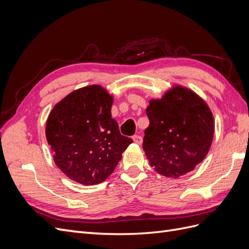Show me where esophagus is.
<instances>
[{"label":"esophagus","instance_id":"1","mask_svg":"<svg viewBox=\"0 0 249 249\" xmlns=\"http://www.w3.org/2000/svg\"><path fill=\"white\" fill-rule=\"evenodd\" d=\"M133 140H134L135 143H137V144H141L142 141H143L142 137L139 136V135H134V136H133Z\"/></svg>","mask_w":249,"mask_h":249}]
</instances>
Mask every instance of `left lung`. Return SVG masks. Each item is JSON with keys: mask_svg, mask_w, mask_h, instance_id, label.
I'll list each match as a JSON object with an SVG mask.
<instances>
[{"mask_svg": "<svg viewBox=\"0 0 249 249\" xmlns=\"http://www.w3.org/2000/svg\"><path fill=\"white\" fill-rule=\"evenodd\" d=\"M149 125L143 150L150 166L167 178L192 171L205 159L214 136L208 105L191 90L176 86L146 108Z\"/></svg>", "mask_w": 249, "mask_h": 249, "instance_id": "8db88e82", "label": "left lung"}]
</instances>
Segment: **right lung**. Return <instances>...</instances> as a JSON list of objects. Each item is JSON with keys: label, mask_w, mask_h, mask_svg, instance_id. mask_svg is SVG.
<instances>
[{"label": "right lung", "mask_w": 249, "mask_h": 249, "mask_svg": "<svg viewBox=\"0 0 249 249\" xmlns=\"http://www.w3.org/2000/svg\"><path fill=\"white\" fill-rule=\"evenodd\" d=\"M113 97L100 85L74 90L48 117L46 135L59 169L83 185L104 182L133 140L112 118Z\"/></svg>", "instance_id": "right-lung-1"}]
</instances>
